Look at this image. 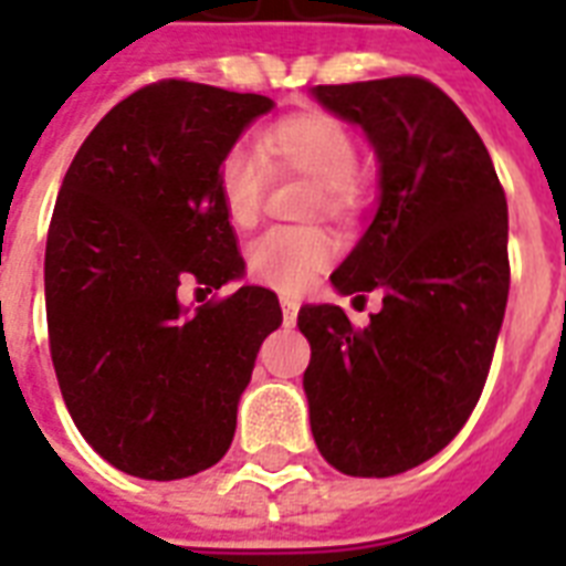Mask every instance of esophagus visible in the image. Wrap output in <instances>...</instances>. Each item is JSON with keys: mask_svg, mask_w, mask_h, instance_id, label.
Returning <instances> with one entry per match:
<instances>
[{"mask_svg": "<svg viewBox=\"0 0 566 566\" xmlns=\"http://www.w3.org/2000/svg\"><path fill=\"white\" fill-rule=\"evenodd\" d=\"M282 314H284V323L293 326V323H296V314H300V300L291 296V293H282Z\"/></svg>", "mask_w": 566, "mask_h": 566, "instance_id": "esophagus-1", "label": "esophagus"}]
</instances>
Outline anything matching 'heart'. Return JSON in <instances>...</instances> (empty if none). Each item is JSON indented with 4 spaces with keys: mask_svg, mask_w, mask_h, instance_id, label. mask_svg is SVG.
<instances>
[{
    "mask_svg": "<svg viewBox=\"0 0 566 566\" xmlns=\"http://www.w3.org/2000/svg\"><path fill=\"white\" fill-rule=\"evenodd\" d=\"M270 172H300L314 181L311 211L346 217L358 205V144L328 114H296L266 128L258 149L234 146L220 164V196L231 226L249 229L261 213ZM332 240L319 229L266 231L249 247V275L275 291L296 293L328 264Z\"/></svg>",
    "mask_w": 566,
    "mask_h": 566,
    "instance_id": "obj_1",
    "label": "heart"
}]
</instances>
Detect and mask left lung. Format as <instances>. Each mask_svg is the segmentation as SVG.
I'll use <instances>...</instances> for the list:
<instances>
[{
	"label": "left lung",
	"mask_w": 566,
	"mask_h": 566,
	"mask_svg": "<svg viewBox=\"0 0 566 566\" xmlns=\"http://www.w3.org/2000/svg\"><path fill=\"white\" fill-rule=\"evenodd\" d=\"M311 96L361 128L378 161L373 222L332 284L381 293L367 328L340 305L300 308L311 434L340 473L385 479L438 455L482 396L509 302V205L479 132L426 78Z\"/></svg>",
	"instance_id": "left-lung-1"
}]
</instances>
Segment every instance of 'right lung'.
<instances>
[{
	"label": "right lung",
	"mask_w": 566,
	"mask_h": 566,
	"mask_svg": "<svg viewBox=\"0 0 566 566\" xmlns=\"http://www.w3.org/2000/svg\"><path fill=\"white\" fill-rule=\"evenodd\" d=\"M273 99L196 82L140 87L105 114L64 176L46 238L49 353L66 411L108 464L172 482L226 455L255 355L282 326L243 284L220 164Z\"/></svg>",
	"instance_id": "add662e5"
}]
</instances>
